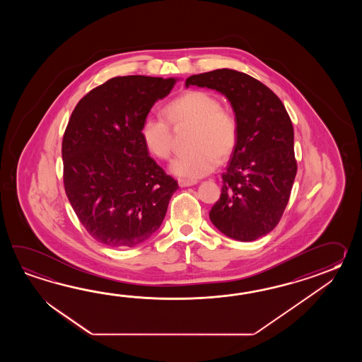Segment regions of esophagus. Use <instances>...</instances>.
<instances>
[{
	"label": "esophagus",
	"mask_w": 362,
	"mask_h": 362,
	"mask_svg": "<svg viewBox=\"0 0 362 362\" xmlns=\"http://www.w3.org/2000/svg\"><path fill=\"white\" fill-rule=\"evenodd\" d=\"M195 184H197V181H194V180H186V178H180V180H178V185H180L181 187L192 186V185Z\"/></svg>",
	"instance_id": "34e87169"
}]
</instances>
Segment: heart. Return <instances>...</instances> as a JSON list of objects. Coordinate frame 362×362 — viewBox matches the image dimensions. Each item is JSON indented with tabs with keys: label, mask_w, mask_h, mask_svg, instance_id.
<instances>
[{
	"label": "heart",
	"mask_w": 362,
	"mask_h": 362,
	"mask_svg": "<svg viewBox=\"0 0 362 362\" xmlns=\"http://www.w3.org/2000/svg\"><path fill=\"white\" fill-rule=\"evenodd\" d=\"M170 123L176 128L192 127L187 154L180 155L170 164L176 176L197 180L216 170L220 160H226L235 151L239 141V122L229 108L206 90H187L170 100L163 110ZM139 136L147 151L156 159L167 160L172 153V131L166 120L159 116H146Z\"/></svg>",
	"instance_id": "heart-1"
}]
</instances>
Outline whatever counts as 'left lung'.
Segmentation results:
<instances>
[{"mask_svg":"<svg viewBox=\"0 0 362 362\" xmlns=\"http://www.w3.org/2000/svg\"><path fill=\"white\" fill-rule=\"evenodd\" d=\"M185 84L223 93L239 122L238 145L223 173L211 221L237 240L264 237L284 215L298 170L293 123L284 103L267 85L235 69L192 75Z\"/></svg>","mask_w":362,"mask_h":362,"instance_id":"left-lung-1","label":"left lung"}]
</instances>
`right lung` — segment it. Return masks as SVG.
<instances>
[{"mask_svg":"<svg viewBox=\"0 0 362 362\" xmlns=\"http://www.w3.org/2000/svg\"><path fill=\"white\" fill-rule=\"evenodd\" d=\"M176 78L112 77L78 100L63 134V184L80 223L108 247L128 248L162 225L177 181L158 165L139 127Z\"/></svg>","mask_w":362,"mask_h":362,"instance_id":"right-lung-1","label":"right lung"}]
</instances>
